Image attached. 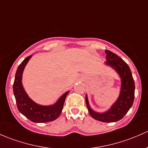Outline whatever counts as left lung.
Wrapping results in <instances>:
<instances>
[{"label": "left lung", "instance_id": "8db88e82", "mask_svg": "<svg viewBox=\"0 0 148 148\" xmlns=\"http://www.w3.org/2000/svg\"><path fill=\"white\" fill-rule=\"evenodd\" d=\"M106 62L105 64L113 68L119 75L121 81V91L119 98L108 111L99 113L90 106L86 94V103L89 114L94 119L105 123L119 121L127 113L134 101L135 83L128 65L119 56L109 50H105Z\"/></svg>", "mask_w": 148, "mask_h": 148}]
</instances>
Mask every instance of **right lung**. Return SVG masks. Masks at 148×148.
<instances>
[{"mask_svg":"<svg viewBox=\"0 0 148 148\" xmlns=\"http://www.w3.org/2000/svg\"><path fill=\"white\" fill-rule=\"evenodd\" d=\"M32 55L26 57L18 67L13 84V94L18 109L23 116L34 123H47L54 121L60 116L64 103L69 91H66L52 105L43 106L32 101L22 83V77L25 67Z\"/></svg>","mask_w":148,"mask_h":148,"instance_id":"1","label":"right lung"}]
</instances>
